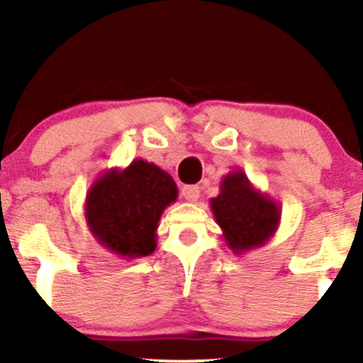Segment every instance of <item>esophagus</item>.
Instances as JSON below:
<instances>
[{
    "mask_svg": "<svg viewBox=\"0 0 363 363\" xmlns=\"http://www.w3.org/2000/svg\"><path fill=\"white\" fill-rule=\"evenodd\" d=\"M199 194H201V189H199V186H184V187H182V196H184V199H187V201H191V203L198 201Z\"/></svg>",
    "mask_w": 363,
    "mask_h": 363,
    "instance_id": "1",
    "label": "esophagus"
}]
</instances>
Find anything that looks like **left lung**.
<instances>
[{"label":"left lung","instance_id":"left-lung-1","mask_svg":"<svg viewBox=\"0 0 363 363\" xmlns=\"http://www.w3.org/2000/svg\"><path fill=\"white\" fill-rule=\"evenodd\" d=\"M210 206L234 254L262 247L280 227V205L252 186L242 169L232 170L222 179L220 193L210 199Z\"/></svg>","mask_w":363,"mask_h":363}]
</instances>
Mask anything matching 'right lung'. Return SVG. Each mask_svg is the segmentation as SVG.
Returning a JSON list of instances; mask_svg holds the SVG:
<instances>
[{"label":"right lung","mask_w":363,"mask_h":363,"mask_svg":"<svg viewBox=\"0 0 363 363\" xmlns=\"http://www.w3.org/2000/svg\"><path fill=\"white\" fill-rule=\"evenodd\" d=\"M177 194L174 179L141 158L124 169L106 170L85 198L90 234L123 259L150 256L157 247L160 216Z\"/></svg>","instance_id":"obj_1"}]
</instances>
